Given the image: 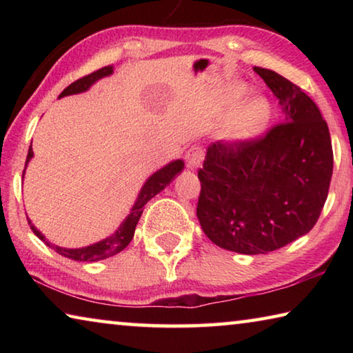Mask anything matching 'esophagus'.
Returning a JSON list of instances; mask_svg holds the SVG:
<instances>
[{
  "mask_svg": "<svg viewBox=\"0 0 353 353\" xmlns=\"http://www.w3.org/2000/svg\"><path fill=\"white\" fill-rule=\"evenodd\" d=\"M202 160H204V151L199 146H191L185 154V162L190 170H198Z\"/></svg>",
  "mask_w": 353,
  "mask_h": 353,
  "instance_id": "esophagus-1",
  "label": "esophagus"
}]
</instances>
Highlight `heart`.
I'll return each instance as SVG.
<instances>
[{
  "label": "heart",
  "mask_w": 353,
  "mask_h": 353,
  "mask_svg": "<svg viewBox=\"0 0 353 353\" xmlns=\"http://www.w3.org/2000/svg\"><path fill=\"white\" fill-rule=\"evenodd\" d=\"M248 87L236 85L234 90L235 101L240 103V101L248 97ZM270 104L265 99L255 98L241 107V110L238 112V115L232 121L229 130H227V137L234 143H246L263 132V129L270 123Z\"/></svg>",
  "instance_id": "obj_1"
}]
</instances>
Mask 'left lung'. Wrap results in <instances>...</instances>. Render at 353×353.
Segmentation results:
<instances>
[{
    "instance_id": "1",
    "label": "left lung",
    "mask_w": 353,
    "mask_h": 353,
    "mask_svg": "<svg viewBox=\"0 0 353 353\" xmlns=\"http://www.w3.org/2000/svg\"><path fill=\"white\" fill-rule=\"evenodd\" d=\"M285 123L246 143H212L198 172L199 224L216 246L268 254L307 235L325 204L333 172L330 132L318 105L276 71L254 67Z\"/></svg>"
}]
</instances>
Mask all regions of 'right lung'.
<instances>
[{
  "label": "right lung",
  "instance_id": "add662e5",
  "mask_svg": "<svg viewBox=\"0 0 353 353\" xmlns=\"http://www.w3.org/2000/svg\"><path fill=\"white\" fill-rule=\"evenodd\" d=\"M112 73H113V67L109 65V67L101 68L85 77H81V79H77L76 82L70 83L59 98L68 97V94H77V93L87 92L94 82L103 79L105 76H110ZM32 157H34V151H32V143H31V148H29L28 157H26V166ZM26 166H25V171H26ZM182 170H183V160L177 159V160H172V162H170L168 165H165L163 168H160L159 171H155L151 177H148V181L140 190L139 198H137L135 204L132 205V208H130V213L128 214L126 219L123 221L121 225H119L110 236H107L104 240H101L94 244H90V246L79 248V249L56 246V244L48 241L46 238L41 235L40 230L35 229L29 218H28V223L31 225L34 234L37 235L40 240L46 244V246L54 249L57 254L67 256V259H71L74 261H98V260L109 259V256L117 255L121 252L123 249L128 248V244L134 238L135 227L139 224V219L143 213V207H145L148 204V201H151L155 194L160 193L166 185H170L172 179H174L179 172H182ZM25 171H23V176H25Z\"/></svg>",
  "mask_w": 353,
  "mask_h": 353
}]
</instances>
